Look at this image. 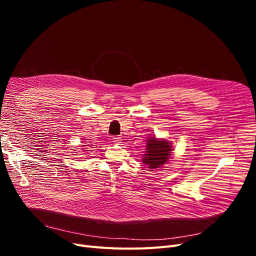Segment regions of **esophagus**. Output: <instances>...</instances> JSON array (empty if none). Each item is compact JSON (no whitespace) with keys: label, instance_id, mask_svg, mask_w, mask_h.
<instances>
[{"label":"esophagus","instance_id":"34e87169","mask_svg":"<svg viewBox=\"0 0 256 256\" xmlns=\"http://www.w3.org/2000/svg\"><path fill=\"white\" fill-rule=\"evenodd\" d=\"M120 136H113L112 138V142H114V143H116V144H118V143H120Z\"/></svg>","mask_w":256,"mask_h":256}]
</instances>
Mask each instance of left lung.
<instances>
[{"mask_svg": "<svg viewBox=\"0 0 256 256\" xmlns=\"http://www.w3.org/2000/svg\"><path fill=\"white\" fill-rule=\"evenodd\" d=\"M171 145L164 140H157L152 136L147 141L146 154L143 157V162L150 168H156L164 164L171 157Z\"/></svg>", "mask_w": 256, "mask_h": 256, "instance_id": "obj_1", "label": "left lung"}]
</instances>
